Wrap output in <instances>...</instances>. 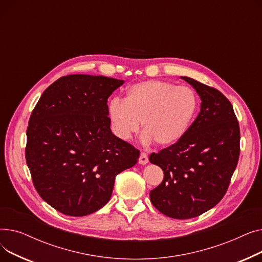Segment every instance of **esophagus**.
<instances>
[{"instance_id":"1","label":"esophagus","mask_w":262,"mask_h":262,"mask_svg":"<svg viewBox=\"0 0 262 262\" xmlns=\"http://www.w3.org/2000/svg\"><path fill=\"white\" fill-rule=\"evenodd\" d=\"M148 162V157H147V154L142 152L140 154V157H139V163L140 164H146Z\"/></svg>"}]
</instances>
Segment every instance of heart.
Segmentation results:
<instances>
[{
    "label": "heart",
    "instance_id": "heart-1",
    "mask_svg": "<svg viewBox=\"0 0 262 262\" xmlns=\"http://www.w3.org/2000/svg\"><path fill=\"white\" fill-rule=\"evenodd\" d=\"M196 109V96L190 88L164 80H145L130 86L124 102H110L108 115L120 139H130L142 122L144 140L168 147L183 139Z\"/></svg>",
    "mask_w": 262,
    "mask_h": 262
}]
</instances>
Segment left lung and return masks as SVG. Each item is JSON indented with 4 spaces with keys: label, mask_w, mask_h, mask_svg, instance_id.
Returning <instances> with one entry per match:
<instances>
[{
    "label": "left lung",
    "mask_w": 262,
    "mask_h": 262,
    "mask_svg": "<svg viewBox=\"0 0 262 262\" xmlns=\"http://www.w3.org/2000/svg\"><path fill=\"white\" fill-rule=\"evenodd\" d=\"M196 90L201 112L183 139L149 155L163 181L149 192L154 207L173 219H191L223 199L240 155V127L231 103L217 89L182 77Z\"/></svg>",
    "instance_id": "8db88e82"
}]
</instances>
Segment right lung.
<instances>
[{"label": "right lung", "instance_id": "right-lung-1", "mask_svg": "<svg viewBox=\"0 0 262 262\" xmlns=\"http://www.w3.org/2000/svg\"><path fill=\"white\" fill-rule=\"evenodd\" d=\"M123 80L58 78L40 96L26 130L25 158L38 194L54 209L84 216L112 198L116 176L140 152L110 129L107 100Z\"/></svg>", "mask_w": 262, "mask_h": 262}]
</instances>
